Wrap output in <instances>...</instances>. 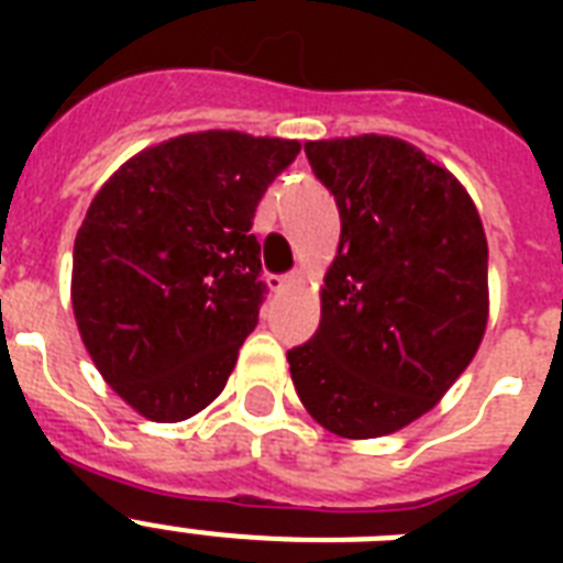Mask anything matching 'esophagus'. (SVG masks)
<instances>
[{
    "mask_svg": "<svg viewBox=\"0 0 563 563\" xmlns=\"http://www.w3.org/2000/svg\"><path fill=\"white\" fill-rule=\"evenodd\" d=\"M298 280H300V274H286V277H277V274H272V277H268V289L283 291V289H289L291 283H298Z\"/></svg>",
    "mask_w": 563,
    "mask_h": 563,
    "instance_id": "1",
    "label": "esophagus"
}]
</instances>
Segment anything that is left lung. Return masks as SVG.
<instances>
[{
	"label": "left lung",
	"mask_w": 563,
	"mask_h": 563,
	"mask_svg": "<svg viewBox=\"0 0 563 563\" xmlns=\"http://www.w3.org/2000/svg\"><path fill=\"white\" fill-rule=\"evenodd\" d=\"M342 216L321 324L286 353L300 402L342 438L427 415L488 324V239L459 180L397 136L307 143Z\"/></svg>",
	"instance_id": "left-lung-1"
}]
</instances>
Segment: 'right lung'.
<instances>
[{
	"label": "right lung",
	"instance_id": "1",
	"mask_svg": "<svg viewBox=\"0 0 563 563\" xmlns=\"http://www.w3.org/2000/svg\"><path fill=\"white\" fill-rule=\"evenodd\" d=\"M298 140L201 131L122 163L96 192L73 251L78 333L104 383L157 423L207 409L260 321L251 233Z\"/></svg>",
	"mask_w": 563,
	"mask_h": 563
}]
</instances>
